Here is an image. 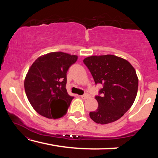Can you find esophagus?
Returning <instances> with one entry per match:
<instances>
[{
	"label": "esophagus",
	"instance_id": "34e87169",
	"mask_svg": "<svg viewBox=\"0 0 158 158\" xmlns=\"http://www.w3.org/2000/svg\"><path fill=\"white\" fill-rule=\"evenodd\" d=\"M89 97H90V95L88 94V93H85V94L81 96V98L83 99V100H86V99H88Z\"/></svg>",
	"mask_w": 158,
	"mask_h": 158
}]
</instances>
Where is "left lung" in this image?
Returning <instances> with one entry per match:
<instances>
[{
	"instance_id": "obj_1",
	"label": "left lung",
	"mask_w": 158,
	"mask_h": 158,
	"mask_svg": "<svg viewBox=\"0 0 158 158\" xmlns=\"http://www.w3.org/2000/svg\"><path fill=\"white\" fill-rule=\"evenodd\" d=\"M84 63L91 73L95 84L103 88L95 96L96 111L90 117L96 123H110L118 120L129 110L137 94L138 77L127 60L114 55L92 56Z\"/></svg>"
}]
</instances>
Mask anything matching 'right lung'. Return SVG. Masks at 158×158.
Returning <instances> with one entry per match:
<instances>
[{"label": "right lung", "instance_id": "obj_1", "mask_svg": "<svg viewBox=\"0 0 158 158\" xmlns=\"http://www.w3.org/2000/svg\"><path fill=\"white\" fill-rule=\"evenodd\" d=\"M77 56L52 52L41 56L26 74L24 89L28 101L37 113L56 119L65 115L74 97L65 89L67 72Z\"/></svg>", "mask_w": 158, "mask_h": 158}]
</instances>
